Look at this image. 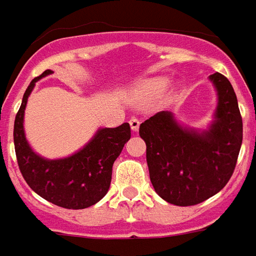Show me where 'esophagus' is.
I'll use <instances>...</instances> for the list:
<instances>
[{"mask_svg":"<svg viewBox=\"0 0 256 256\" xmlns=\"http://www.w3.org/2000/svg\"><path fill=\"white\" fill-rule=\"evenodd\" d=\"M130 125H131L132 131L136 132L139 130V125H140V122H139V120H136V118H132L131 121H130Z\"/></svg>","mask_w":256,"mask_h":256,"instance_id":"1","label":"esophagus"}]
</instances>
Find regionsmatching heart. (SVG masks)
<instances>
[{
	"instance_id": "1",
	"label": "heart",
	"mask_w": 256,
	"mask_h": 256,
	"mask_svg": "<svg viewBox=\"0 0 256 256\" xmlns=\"http://www.w3.org/2000/svg\"><path fill=\"white\" fill-rule=\"evenodd\" d=\"M168 80L164 78H156V79H149L140 84L139 89V102H146L148 98H156L162 94L167 89Z\"/></svg>"
}]
</instances>
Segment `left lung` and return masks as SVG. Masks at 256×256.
Masks as SVG:
<instances>
[{
    "label": "left lung",
    "instance_id": "left-lung-1",
    "mask_svg": "<svg viewBox=\"0 0 256 256\" xmlns=\"http://www.w3.org/2000/svg\"><path fill=\"white\" fill-rule=\"evenodd\" d=\"M218 103L206 128L182 124L160 111L139 126L154 191L166 202L191 206L216 195L232 177L242 144V120L232 84L209 76Z\"/></svg>",
    "mask_w": 256,
    "mask_h": 256
}]
</instances>
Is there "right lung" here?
I'll return each instance as SVG.
<instances>
[{"instance_id": "add662e5", "label": "right lung", "mask_w": 256, "mask_h": 256, "mask_svg": "<svg viewBox=\"0 0 256 256\" xmlns=\"http://www.w3.org/2000/svg\"><path fill=\"white\" fill-rule=\"evenodd\" d=\"M54 71L34 78L24 92L14 125V144L20 172L37 195L65 209H84L98 204L108 192L112 164L131 138L124 122L116 128H98L79 150L60 158H47L33 150L24 134V110L36 82Z\"/></svg>"}]
</instances>
